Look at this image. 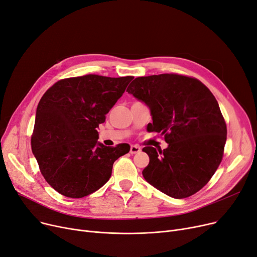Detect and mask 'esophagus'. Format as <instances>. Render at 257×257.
I'll return each mask as SVG.
<instances>
[{"label":"esophagus","instance_id":"1","mask_svg":"<svg viewBox=\"0 0 257 257\" xmlns=\"http://www.w3.org/2000/svg\"><path fill=\"white\" fill-rule=\"evenodd\" d=\"M141 151V148L139 146H131L130 147V153L131 154H136V153H139Z\"/></svg>","mask_w":257,"mask_h":257}]
</instances>
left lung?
Wrapping results in <instances>:
<instances>
[{"mask_svg":"<svg viewBox=\"0 0 257 257\" xmlns=\"http://www.w3.org/2000/svg\"><path fill=\"white\" fill-rule=\"evenodd\" d=\"M127 91L150 109L147 131L168 144L164 150L143 148L150 159L145 180L173 198L199 191L218 168L227 140L214 95L198 80L172 73L137 77Z\"/></svg>","mask_w":257,"mask_h":257,"instance_id":"obj_1","label":"left lung"}]
</instances>
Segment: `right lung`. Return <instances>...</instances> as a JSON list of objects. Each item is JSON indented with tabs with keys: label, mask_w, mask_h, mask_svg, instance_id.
I'll list each match as a JSON object with an SVG mask.
<instances>
[{
	"label": "right lung",
	"mask_w": 257,
	"mask_h": 257,
	"mask_svg": "<svg viewBox=\"0 0 257 257\" xmlns=\"http://www.w3.org/2000/svg\"><path fill=\"white\" fill-rule=\"evenodd\" d=\"M132 79L87 74L61 80L44 93L31 149L55 191L71 198L95 192L109 181L113 163L129 152L128 144L107 147L97 142L96 129Z\"/></svg>",
	"instance_id": "1"
}]
</instances>
